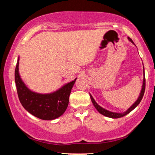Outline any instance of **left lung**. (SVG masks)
<instances>
[{
  "label": "left lung",
  "instance_id": "8db88e82",
  "mask_svg": "<svg viewBox=\"0 0 155 155\" xmlns=\"http://www.w3.org/2000/svg\"><path fill=\"white\" fill-rule=\"evenodd\" d=\"M128 40H129L133 44H134L133 42V40H131L130 38H128ZM143 74H144V71H143ZM144 75V78H143V85H142V89H141V93H140V95L139 96L138 99L137 100V101L135 102V103L133 104L132 106H131L129 109H128L127 111H125L124 113H121V114H119V113H114V112H111V111H107V110L103 109V107H101V106H99L98 104L96 103V101H94V99L93 98V97L90 95V98L91 100V102H92V103L94 104V106L95 107V108L98 110V111L100 113V114H101L102 115H104V116H107V117H111V118H119V117H122L123 116H124V115H127L128 114H129V113L133 111V109H134L136 107H137L140 103L141 101V99H142L143 96V94H144V91H145V87H146V78H145V74Z\"/></svg>",
  "mask_w": 155,
  "mask_h": 155
}]
</instances>
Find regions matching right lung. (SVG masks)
Wrapping results in <instances>:
<instances>
[{
    "instance_id": "add662e5",
    "label": "right lung",
    "mask_w": 155,
    "mask_h": 155,
    "mask_svg": "<svg viewBox=\"0 0 155 155\" xmlns=\"http://www.w3.org/2000/svg\"><path fill=\"white\" fill-rule=\"evenodd\" d=\"M19 58L15 70V81L18 98L23 107L38 118L51 120L57 118L66 110L72 88L77 78L52 94L33 92L26 87L18 72Z\"/></svg>"
}]
</instances>
